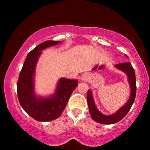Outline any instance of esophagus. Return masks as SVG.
<instances>
[{
  "mask_svg": "<svg viewBox=\"0 0 150 150\" xmlns=\"http://www.w3.org/2000/svg\"><path fill=\"white\" fill-rule=\"evenodd\" d=\"M81 78H82V80H87V77L86 76V75H83V76H82V77H81Z\"/></svg>",
  "mask_w": 150,
  "mask_h": 150,
  "instance_id": "1",
  "label": "esophagus"
}]
</instances>
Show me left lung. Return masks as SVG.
<instances>
[{
  "mask_svg": "<svg viewBox=\"0 0 150 150\" xmlns=\"http://www.w3.org/2000/svg\"><path fill=\"white\" fill-rule=\"evenodd\" d=\"M125 57H128L127 55H125ZM116 69L120 70L125 73L128 77V83L130 85V94L128 100L127 102L123 105L122 107H120L116 113H112L110 115H105L102 113L97 108L95 104H94V99H93L92 92L90 89H89L87 92V104L89 106V111L90 113L91 116L94 121L97 122L101 124H113L117 122L120 121L123 119L126 114L130 111L132 104L135 99L136 94V80H135V70L132 68V65L130 62L127 63H119L114 65Z\"/></svg>",
  "mask_w": 150,
  "mask_h": 150,
  "instance_id": "left-lung-1",
  "label": "left lung"
}]
</instances>
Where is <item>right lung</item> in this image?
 Instances as JSON below:
<instances>
[{
    "label": "right lung",
    "instance_id": "obj_1",
    "mask_svg": "<svg viewBox=\"0 0 150 150\" xmlns=\"http://www.w3.org/2000/svg\"><path fill=\"white\" fill-rule=\"evenodd\" d=\"M61 43L49 40L36 46L27 55L19 76L17 89L20 104L26 112L38 121H51L61 116L78 85L77 80L61 77L51 95L42 97L36 93L34 76L39 56L44 49Z\"/></svg>",
    "mask_w": 150,
    "mask_h": 150
}]
</instances>
